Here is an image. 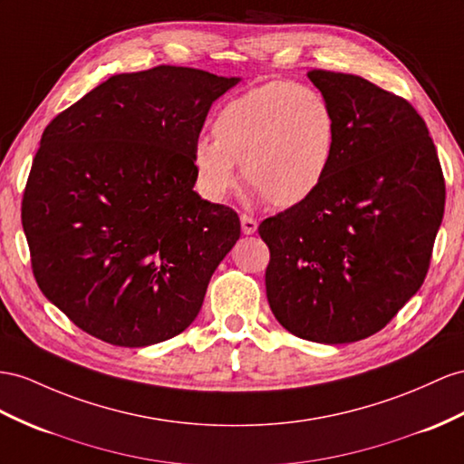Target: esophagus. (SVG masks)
Here are the masks:
<instances>
[{
    "instance_id": "1",
    "label": "esophagus",
    "mask_w": 464,
    "mask_h": 464,
    "mask_svg": "<svg viewBox=\"0 0 464 464\" xmlns=\"http://www.w3.org/2000/svg\"><path fill=\"white\" fill-rule=\"evenodd\" d=\"M256 227H258L256 219L248 218V216H241V229L245 235H253L256 231Z\"/></svg>"
}]
</instances>
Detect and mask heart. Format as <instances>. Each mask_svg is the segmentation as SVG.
<instances>
[{
	"label": "heart",
	"mask_w": 464,
	"mask_h": 464,
	"mask_svg": "<svg viewBox=\"0 0 464 464\" xmlns=\"http://www.w3.org/2000/svg\"><path fill=\"white\" fill-rule=\"evenodd\" d=\"M211 135L192 147L198 184L209 199L237 186L235 162L245 182L272 206L292 208L312 198L337 157L339 123L334 105L314 88L268 82L225 102Z\"/></svg>",
	"instance_id": "1"
}]
</instances>
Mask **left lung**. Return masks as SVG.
<instances>
[{
	"label": "left lung",
	"instance_id": "obj_1",
	"mask_svg": "<svg viewBox=\"0 0 464 464\" xmlns=\"http://www.w3.org/2000/svg\"><path fill=\"white\" fill-rule=\"evenodd\" d=\"M307 78L335 110L337 157L312 198L260 223L266 298L292 335L341 345L374 335L421 288L445 180L406 100L353 74Z\"/></svg>",
	"mask_w": 464,
	"mask_h": 464
}]
</instances>
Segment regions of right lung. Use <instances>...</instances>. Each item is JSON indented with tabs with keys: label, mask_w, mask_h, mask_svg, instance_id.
Listing matches in <instances>:
<instances>
[{
	"label": "right lung",
	"mask_w": 464,
	"mask_h": 464,
	"mask_svg": "<svg viewBox=\"0 0 464 464\" xmlns=\"http://www.w3.org/2000/svg\"><path fill=\"white\" fill-rule=\"evenodd\" d=\"M239 82L184 66L115 74L46 125L21 221L41 292L82 331L149 347L199 314L241 221L194 192L192 147Z\"/></svg>",
	"instance_id": "add662e5"
}]
</instances>
